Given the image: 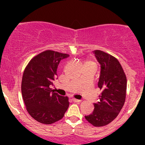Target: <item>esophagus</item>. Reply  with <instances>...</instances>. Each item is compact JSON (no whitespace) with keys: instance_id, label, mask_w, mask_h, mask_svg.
Returning <instances> with one entry per match:
<instances>
[{"instance_id":"esophagus-1","label":"esophagus","mask_w":145,"mask_h":145,"mask_svg":"<svg viewBox=\"0 0 145 145\" xmlns=\"http://www.w3.org/2000/svg\"><path fill=\"white\" fill-rule=\"evenodd\" d=\"M72 100L74 101V102H80L81 101V100H77V99H76V98H73Z\"/></svg>"}]
</instances>
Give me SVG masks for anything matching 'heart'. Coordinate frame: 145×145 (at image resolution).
<instances>
[{
    "label": "heart",
    "instance_id": "obj_1",
    "mask_svg": "<svg viewBox=\"0 0 145 145\" xmlns=\"http://www.w3.org/2000/svg\"><path fill=\"white\" fill-rule=\"evenodd\" d=\"M95 64L93 62H91V61H87V62L85 63V64Z\"/></svg>",
    "mask_w": 145,
    "mask_h": 145
}]
</instances>
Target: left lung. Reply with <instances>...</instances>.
Wrapping results in <instances>:
<instances>
[{"mask_svg":"<svg viewBox=\"0 0 145 145\" xmlns=\"http://www.w3.org/2000/svg\"><path fill=\"white\" fill-rule=\"evenodd\" d=\"M100 64L98 88L102 90L100 102L94 104L93 113L85 118L95 127L108 125L116 118L125 103L127 79L116 57L102 50L93 51Z\"/></svg>","mask_w":145,"mask_h":145,"instance_id":"left-lung-1","label":"left lung"}]
</instances>
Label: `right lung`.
I'll list each match as a JSON object with an SVG mask.
<instances>
[{
  "label": "right lung",
  "instance_id": "right-lung-1",
  "mask_svg": "<svg viewBox=\"0 0 145 145\" xmlns=\"http://www.w3.org/2000/svg\"><path fill=\"white\" fill-rule=\"evenodd\" d=\"M68 54L43 51L28 63L22 80V94L28 113L36 121L52 124L62 119L69 105L67 96L50 88L57 78L59 62Z\"/></svg>",
  "mask_w": 145,
  "mask_h": 145
}]
</instances>
